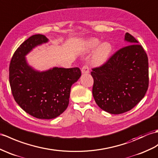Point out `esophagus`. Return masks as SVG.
<instances>
[{"mask_svg":"<svg viewBox=\"0 0 158 158\" xmlns=\"http://www.w3.org/2000/svg\"><path fill=\"white\" fill-rule=\"evenodd\" d=\"M89 73V67H88L87 65L83 66V68L81 69V73H82V74H87V73Z\"/></svg>","mask_w":158,"mask_h":158,"instance_id":"34e87169","label":"esophagus"}]
</instances>
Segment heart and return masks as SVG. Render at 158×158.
Returning <instances> with one entry per match:
<instances>
[{"mask_svg": "<svg viewBox=\"0 0 158 158\" xmlns=\"http://www.w3.org/2000/svg\"><path fill=\"white\" fill-rule=\"evenodd\" d=\"M101 41L97 38H89L85 44V52L89 53L94 50L91 58V64L96 67H101L105 64L110 58L113 47L110 43Z\"/></svg>", "mask_w": 158, "mask_h": 158, "instance_id": "1", "label": "heart"}]
</instances>
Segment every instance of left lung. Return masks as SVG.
<instances>
[{
  "label": "left lung",
  "mask_w": 158,
  "mask_h": 158,
  "mask_svg": "<svg viewBox=\"0 0 158 158\" xmlns=\"http://www.w3.org/2000/svg\"><path fill=\"white\" fill-rule=\"evenodd\" d=\"M127 45L102 67L92 69L93 96L102 110L120 114L133 108L148 89V58L139 42L129 33Z\"/></svg>",
  "instance_id": "obj_1"
}]
</instances>
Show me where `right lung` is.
Listing matches in <instances>:
<instances>
[{
  "label": "right lung",
  "instance_id": "add662e5",
  "mask_svg": "<svg viewBox=\"0 0 158 158\" xmlns=\"http://www.w3.org/2000/svg\"><path fill=\"white\" fill-rule=\"evenodd\" d=\"M48 41L42 34L31 36L17 49L9 67V82L15 100L29 114L48 120L56 118L67 108L71 87L81 75L77 67H55L40 71L28 64L25 56Z\"/></svg>",
  "mask_w": 158,
  "mask_h": 158
}]
</instances>
